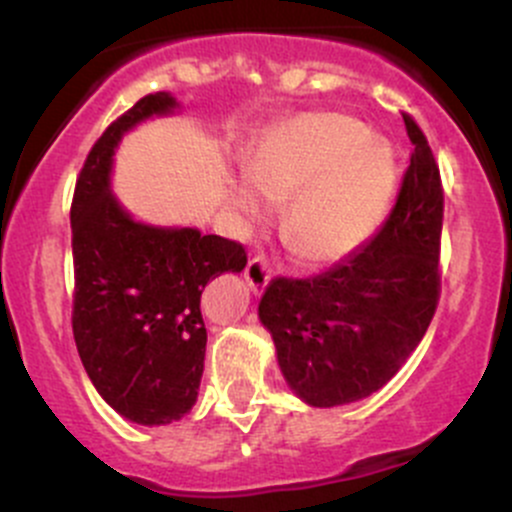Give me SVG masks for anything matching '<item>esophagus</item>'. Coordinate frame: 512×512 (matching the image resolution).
I'll list each match as a JSON object with an SVG mask.
<instances>
[{"label": "esophagus", "mask_w": 512, "mask_h": 512, "mask_svg": "<svg viewBox=\"0 0 512 512\" xmlns=\"http://www.w3.org/2000/svg\"><path fill=\"white\" fill-rule=\"evenodd\" d=\"M270 267H267V262L262 260V257H252L250 262H247L245 267V282L250 285V289L255 294H260L262 289H265L267 285H270Z\"/></svg>", "instance_id": "esophagus-1"}]
</instances>
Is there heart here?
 <instances>
[{
  "label": "heart",
  "mask_w": 512,
  "mask_h": 512,
  "mask_svg": "<svg viewBox=\"0 0 512 512\" xmlns=\"http://www.w3.org/2000/svg\"><path fill=\"white\" fill-rule=\"evenodd\" d=\"M232 180L230 203L247 225L267 220V201H287L282 240L307 265L354 255L384 225L399 183L394 151L347 113H304L267 131Z\"/></svg>",
  "instance_id": "obj_1"
}]
</instances>
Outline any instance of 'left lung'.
<instances>
[{"label":"left lung","mask_w":512,"mask_h":512,"mask_svg":"<svg viewBox=\"0 0 512 512\" xmlns=\"http://www.w3.org/2000/svg\"><path fill=\"white\" fill-rule=\"evenodd\" d=\"M404 123L414 153L384 227L312 280H272L257 307L289 389L317 409L379 391L406 364L436 312L441 175L414 118L404 116Z\"/></svg>","instance_id":"obj_1"}]
</instances>
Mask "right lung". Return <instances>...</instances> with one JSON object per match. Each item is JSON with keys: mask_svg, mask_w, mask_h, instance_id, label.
I'll return each mask as SVG.
<instances>
[{"mask_svg": "<svg viewBox=\"0 0 512 512\" xmlns=\"http://www.w3.org/2000/svg\"><path fill=\"white\" fill-rule=\"evenodd\" d=\"M178 108L158 91L113 121L91 148L71 203L76 349L101 399L141 426L180 421L195 406L208 344L200 294L247 265L237 242L141 223L113 195L121 138Z\"/></svg>", "mask_w": 512, "mask_h": 512, "instance_id": "obj_1", "label": "right lung"}]
</instances>
